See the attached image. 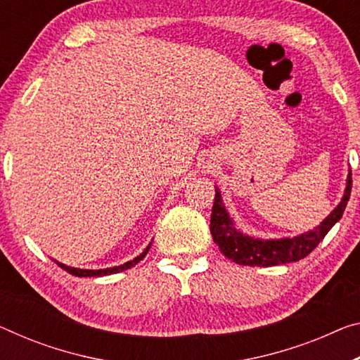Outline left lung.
I'll return each instance as SVG.
<instances>
[{
    "label": "left lung",
    "instance_id": "1",
    "mask_svg": "<svg viewBox=\"0 0 360 360\" xmlns=\"http://www.w3.org/2000/svg\"><path fill=\"white\" fill-rule=\"evenodd\" d=\"M351 188L352 180L349 174L345 196L322 224L302 235L280 238V240H261V238L245 235L236 230L233 220L224 206L219 188H215L211 215V233L214 243H217L219 250L224 252L225 257L240 265H250V267H272V265L301 261L317 248L319 243L331 230V226L342 217L346 204L349 201Z\"/></svg>",
    "mask_w": 360,
    "mask_h": 360
}]
</instances>
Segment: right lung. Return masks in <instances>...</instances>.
Wrapping results in <instances>:
<instances>
[{
  "label": "right lung",
  "mask_w": 360,
  "mask_h": 360,
  "mask_svg": "<svg viewBox=\"0 0 360 360\" xmlns=\"http://www.w3.org/2000/svg\"><path fill=\"white\" fill-rule=\"evenodd\" d=\"M149 248H151V245H149L145 251H143L140 256H136L134 261H129L125 262L122 265H115V267H109V269H99V270H88V269H75V267H69V265H64V264H59L56 262L60 269H64L65 272H69L70 275H75V276H103V275H112V274H119L122 272V270H127L130 267H134V265H136L138 262L141 261L143 257L146 256Z\"/></svg>",
  "instance_id": "1"
}]
</instances>
